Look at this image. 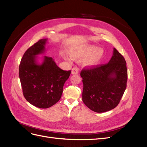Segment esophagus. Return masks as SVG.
I'll list each match as a JSON object with an SVG mask.
<instances>
[{
	"mask_svg": "<svg viewBox=\"0 0 147 147\" xmlns=\"http://www.w3.org/2000/svg\"><path fill=\"white\" fill-rule=\"evenodd\" d=\"M79 73V69L77 67H73L72 69V74H78Z\"/></svg>",
	"mask_w": 147,
	"mask_h": 147,
	"instance_id": "1",
	"label": "esophagus"
}]
</instances>
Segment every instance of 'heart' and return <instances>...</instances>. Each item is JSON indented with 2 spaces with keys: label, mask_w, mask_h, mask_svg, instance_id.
Returning <instances> with one entry per match:
<instances>
[{
  "label": "heart",
  "mask_w": 147,
  "mask_h": 147,
  "mask_svg": "<svg viewBox=\"0 0 147 147\" xmlns=\"http://www.w3.org/2000/svg\"><path fill=\"white\" fill-rule=\"evenodd\" d=\"M71 57L75 60H82L84 59V65L87 67H92L99 64L104 56V51L102 48L96 46L88 45L77 50L70 51ZM62 56L64 58L70 61V57L65 53H62Z\"/></svg>",
  "instance_id": "heart-1"
}]
</instances>
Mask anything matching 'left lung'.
I'll return each mask as SVG.
<instances>
[{
    "mask_svg": "<svg viewBox=\"0 0 147 147\" xmlns=\"http://www.w3.org/2000/svg\"><path fill=\"white\" fill-rule=\"evenodd\" d=\"M80 75L82 100L89 109L102 113L118 105L126 88L127 70L125 59L116 49L107 64L84 69Z\"/></svg>",
    "mask_w": 147,
    "mask_h": 147,
    "instance_id": "obj_1",
    "label": "left lung"
}]
</instances>
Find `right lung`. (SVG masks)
Instances as JSON below:
<instances>
[{
	"label": "right lung",
	"instance_id": "add662e5",
	"mask_svg": "<svg viewBox=\"0 0 147 147\" xmlns=\"http://www.w3.org/2000/svg\"><path fill=\"white\" fill-rule=\"evenodd\" d=\"M47 39L44 38L29 48L22 57L19 76L25 99L30 104L47 109L61 99L63 86L70 70H62L51 57L45 56L43 62H37L38 55L45 51Z\"/></svg>",
	"mask_w": 147,
	"mask_h": 147
}]
</instances>
